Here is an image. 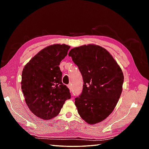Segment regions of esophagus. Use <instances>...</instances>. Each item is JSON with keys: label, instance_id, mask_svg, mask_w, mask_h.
Segmentation results:
<instances>
[{"label": "esophagus", "instance_id": "34e87169", "mask_svg": "<svg viewBox=\"0 0 149 149\" xmlns=\"http://www.w3.org/2000/svg\"><path fill=\"white\" fill-rule=\"evenodd\" d=\"M68 88L70 89V91H72V86H70V85H68Z\"/></svg>", "mask_w": 149, "mask_h": 149}]
</instances>
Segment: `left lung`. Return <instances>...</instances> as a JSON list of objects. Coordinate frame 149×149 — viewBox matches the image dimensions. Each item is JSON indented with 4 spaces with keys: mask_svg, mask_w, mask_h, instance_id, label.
Listing matches in <instances>:
<instances>
[{
    "mask_svg": "<svg viewBox=\"0 0 149 149\" xmlns=\"http://www.w3.org/2000/svg\"><path fill=\"white\" fill-rule=\"evenodd\" d=\"M68 56L84 82L83 91L75 99L78 113L90 124L100 122L112 113L121 95L122 70L109 52L99 45L75 47Z\"/></svg>",
    "mask_w": 149,
    "mask_h": 149,
    "instance_id": "1",
    "label": "left lung"
}]
</instances>
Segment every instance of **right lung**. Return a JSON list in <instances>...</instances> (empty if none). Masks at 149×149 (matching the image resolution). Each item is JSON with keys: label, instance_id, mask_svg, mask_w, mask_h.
<instances>
[{"label": "right lung", "instance_id": "1", "mask_svg": "<svg viewBox=\"0 0 149 149\" xmlns=\"http://www.w3.org/2000/svg\"><path fill=\"white\" fill-rule=\"evenodd\" d=\"M70 47H47L31 59L22 74V90L27 106L36 116L49 120L59 113L65 102L71 98L70 90L62 83L59 64Z\"/></svg>", "mask_w": 149, "mask_h": 149}]
</instances>
